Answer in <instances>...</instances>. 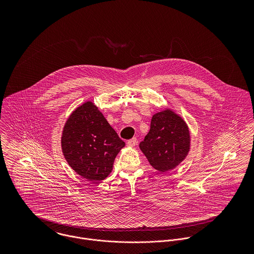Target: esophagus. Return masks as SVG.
Here are the masks:
<instances>
[{
	"label": "esophagus",
	"instance_id": "34e87169",
	"mask_svg": "<svg viewBox=\"0 0 254 254\" xmlns=\"http://www.w3.org/2000/svg\"><path fill=\"white\" fill-rule=\"evenodd\" d=\"M137 144V139L136 138H132L131 140L127 141V145L128 146H135Z\"/></svg>",
	"mask_w": 254,
	"mask_h": 254
}]
</instances>
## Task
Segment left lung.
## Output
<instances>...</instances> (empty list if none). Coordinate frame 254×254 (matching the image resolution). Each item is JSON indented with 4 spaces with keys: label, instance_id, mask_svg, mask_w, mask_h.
I'll return each mask as SVG.
<instances>
[{
    "label": "left lung",
    "instance_id": "8db88e82",
    "mask_svg": "<svg viewBox=\"0 0 254 254\" xmlns=\"http://www.w3.org/2000/svg\"><path fill=\"white\" fill-rule=\"evenodd\" d=\"M140 148L150 165L166 172L174 169L190 150V132L186 122L170 109L155 113Z\"/></svg>",
    "mask_w": 254,
    "mask_h": 254
}]
</instances>
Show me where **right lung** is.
<instances>
[{
  "label": "right lung",
  "mask_w": 254,
  "mask_h": 254,
  "mask_svg": "<svg viewBox=\"0 0 254 254\" xmlns=\"http://www.w3.org/2000/svg\"><path fill=\"white\" fill-rule=\"evenodd\" d=\"M124 145L92 102L75 109L64 127L62 148L66 161L78 175L93 183L109 176Z\"/></svg>",
  "instance_id": "right-lung-1"
}]
</instances>
